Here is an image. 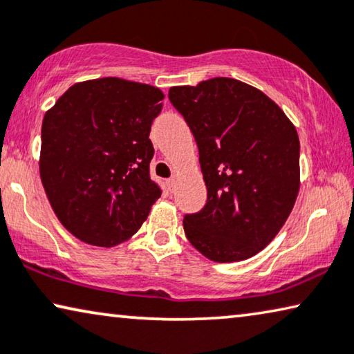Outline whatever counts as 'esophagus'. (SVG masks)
<instances>
[{
  "label": "esophagus",
  "mask_w": 354,
  "mask_h": 354,
  "mask_svg": "<svg viewBox=\"0 0 354 354\" xmlns=\"http://www.w3.org/2000/svg\"><path fill=\"white\" fill-rule=\"evenodd\" d=\"M167 187H169V189H171V192H172L174 187H176V177L169 178V180H167Z\"/></svg>",
  "instance_id": "obj_1"
}]
</instances>
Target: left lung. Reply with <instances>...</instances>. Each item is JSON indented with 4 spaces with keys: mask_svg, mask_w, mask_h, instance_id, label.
Masks as SVG:
<instances>
[{
    "mask_svg": "<svg viewBox=\"0 0 354 354\" xmlns=\"http://www.w3.org/2000/svg\"><path fill=\"white\" fill-rule=\"evenodd\" d=\"M199 150L207 188L201 211L183 217L189 243L227 263L266 248L288 220L300 188L295 126L262 91L233 78L169 89Z\"/></svg>",
    "mask_w": 354,
    "mask_h": 354,
    "instance_id": "left-lung-1",
    "label": "left lung"
}]
</instances>
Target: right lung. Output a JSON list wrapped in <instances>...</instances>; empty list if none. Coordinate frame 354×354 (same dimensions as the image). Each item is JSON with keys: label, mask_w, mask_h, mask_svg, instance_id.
Here are the masks:
<instances>
[{"label": "right lung", "mask_w": 354, "mask_h": 354, "mask_svg": "<svg viewBox=\"0 0 354 354\" xmlns=\"http://www.w3.org/2000/svg\"><path fill=\"white\" fill-rule=\"evenodd\" d=\"M162 99L155 86L99 78L73 84L46 111L41 182L60 223L83 243L129 239L161 196L148 137Z\"/></svg>", "instance_id": "right-lung-1"}]
</instances>
